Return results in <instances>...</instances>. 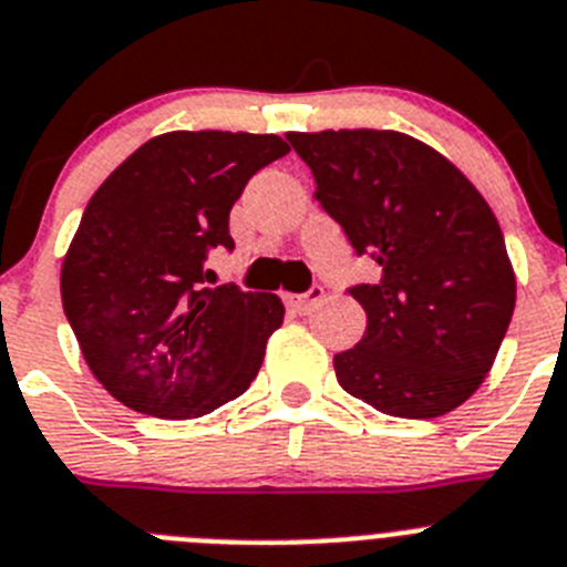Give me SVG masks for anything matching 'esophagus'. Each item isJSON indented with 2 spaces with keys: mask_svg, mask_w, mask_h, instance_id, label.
<instances>
[{
  "mask_svg": "<svg viewBox=\"0 0 567 567\" xmlns=\"http://www.w3.org/2000/svg\"><path fill=\"white\" fill-rule=\"evenodd\" d=\"M322 299H324V290L313 285V288L305 290V293H293V297H288V302L297 313H311L317 311V305L322 302Z\"/></svg>",
  "mask_w": 567,
  "mask_h": 567,
  "instance_id": "esophagus-1",
  "label": "esophagus"
}]
</instances>
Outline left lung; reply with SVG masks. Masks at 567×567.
Wrapping results in <instances>:
<instances>
[{"instance_id": "left-lung-1", "label": "left lung", "mask_w": 567, "mask_h": 567, "mask_svg": "<svg viewBox=\"0 0 567 567\" xmlns=\"http://www.w3.org/2000/svg\"><path fill=\"white\" fill-rule=\"evenodd\" d=\"M317 199L379 265L353 288L368 317L333 357L339 385L377 411L433 420L485 382L516 305L499 223L460 167L400 131L288 134Z\"/></svg>"}]
</instances>
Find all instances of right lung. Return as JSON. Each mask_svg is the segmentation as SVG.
<instances>
[{"mask_svg":"<svg viewBox=\"0 0 567 567\" xmlns=\"http://www.w3.org/2000/svg\"><path fill=\"white\" fill-rule=\"evenodd\" d=\"M288 151L277 134L171 131L91 196L59 288L79 351L113 400L194 420L248 391L285 305L236 285L205 288V256L234 248V202Z\"/></svg>","mask_w":567,"mask_h":567,"instance_id":"add662e5","label":"right lung"}]
</instances>
